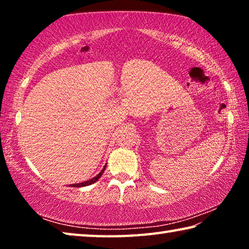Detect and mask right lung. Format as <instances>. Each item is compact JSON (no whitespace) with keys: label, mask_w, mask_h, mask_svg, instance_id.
I'll use <instances>...</instances> for the list:
<instances>
[{"label":"right lung","mask_w":249,"mask_h":249,"mask_svg":"<svg viewBox=\"0 0 249 249\" xmlns=\"http://www.w3.org/2000/svg\"><path fill=\"white\" fill-rule=\"evenodd\" d=\"M105 167H107V166H104V168L102 169V171H101L98 176H95L94 178H92V179H91V180H89V181H86V182H81V183H75V184H72V185H71V187H75V188H77V187H86V185H90V184H92V183H94L95 181H98V180L100 179V177L103 175V172H104V170H105Z\"/></svg>","instance_id":"right-lung-1"}]
</instances>
